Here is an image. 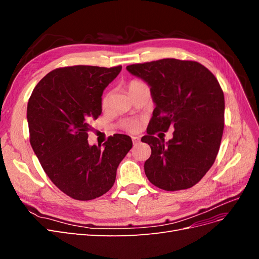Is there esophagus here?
<instances>
[{"instance_id":"esophagus-1","label":"esophagus","mask_w":259,"mask_h":259,"mask_svg":"<svg viewBox=\"0 0 259 259\" xmlns=\"http://www.w3.org/2000/svg\"><path fill=\"white\" fill-rule=\"evenodd\" d=\"M132 139H133V144H134V145H137L139 143V140H140V138L137 137V136H133Z\"/></svg>"}]
</instances>
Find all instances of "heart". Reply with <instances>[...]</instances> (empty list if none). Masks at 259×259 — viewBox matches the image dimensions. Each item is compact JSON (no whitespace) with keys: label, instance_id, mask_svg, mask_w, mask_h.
<instances>
[{"label":"heart","instance_id":"obj_1","mask_svg":"<svg viewBox=\"0 0 259 259\" xmlns=\"http://www.w3.org/2000/svg\"><path fill=\"white\" fill-rule=\"evenodd\" d=\"M142 85H144L143 82H140L138 80H132L127 84V90L131 94L138 88H140ZM110 101H111V92H106L104 94L103 98H101V108H103L104 110H107V109H109V106H110ZM120 126L130 133H136L139 131L140 122L135 119H124L123 121H121Z\"/></svg>","mask_w":259,"mask_h":259}]
</instances>
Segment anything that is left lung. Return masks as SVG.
I'll list each match as a JSON object with an SVG mask.
<instances>
[{
	"label": "left lung",
	"instance_id": "1",
	"mask_svg": "<svg viewBox=\"0 0 259 259\" xmlns=\"http://www.w3.org/2000/svg\"><path fill=\"white\" fill-rule=\"evenodd\" d=\"M150 86L155 108L142 142L151 148L145 173L166 191L198 184L213 165L224 132L225 98L215 75L200 62L165 58L126 67ZM176 131L168 143L154 135Z\"/></svg>",
	"mask_w": 259,
	"mask_h": 259
}]
</instances>
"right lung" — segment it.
I'll list each match as a JSON object with an SVG mask.
<instances>
[{
	"instance_id": "add662e5",
	"label": "right lung",
	"mask_w": 259,
	"mask_h": 259,
	"mask_svg": "<svg viewBox=\"0 0 259 259\" xmlns=\"http://www.w3.org/2000/svg\"><path fill=\"white\" fill-rule=\"evenodd\" d=\"M122 70L72 66L55 69L36 84L28 101L30 144L44 171L70 198L89 201L112 188L116 168L133 147L115 134L90 146L92 121L101 113V96Z\"/></svg>"
}]
</instances>
